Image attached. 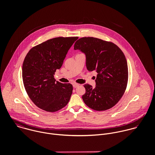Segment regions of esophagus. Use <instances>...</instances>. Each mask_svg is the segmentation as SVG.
I'll list each match as a JSON object with an SVG mask.
<instances>
[{"label":"esophagus","mask_w":155,"mask_h":155,"mask_svg":"<svg viewBox=\"0 0 155 155\" xmlns=\"http://www.w3.org/2000/svg\"><path fill=\"white\" fill-rule=\"evenodd\" d=\"M79 86V85L78 84H74L73 85V87L74 88H77V87H78Z\"/></svg>","instance_id":"esophagus-1"}]
</instances>
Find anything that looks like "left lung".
Listing matches in <instances>:
<instances>
[{
	"mask_svg": "<svg viewBox=\"0 0 155 155\" xmlns=\"http://www.w3.org/2000/svg\"><path fill=\"white\" fill-rule=\"evenodd\" d=\"M74 49L85 54L87 69L98 73L95 87L84 85L86 90L82 95L84 103L94 110L113 107L124 94L128 84V68L124 52L113 42L93 37L80 38Z\"/></svg>",
	"mask_w": 155,
	"mask_h": 155,
	"instance_id": "obj_1",
	"label": "left lung"
}]
</instances>
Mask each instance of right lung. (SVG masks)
Returning <instances> with one entry per match:
<instances>
[{"mask_svg":"<svg viewBox=\"0 0 155 155\" xmlns=\"http://www.w3.org/2000/svg\"><path fill=\"white\" fill-rule=\"evenodd\" d=\"M78 37H58L33 47L22 64L23 84L26 92L39 108L55 112L68 104L73 91L71 84L55 81L67 53Z\"/></svg>","mask_w":155,"mask_h":155,"instance_id":"obj_1","label":"right lung"}]
</instances>
